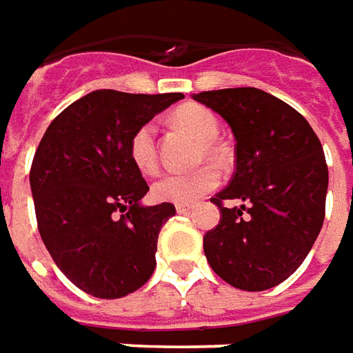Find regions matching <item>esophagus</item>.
Segmentation results:
<instances>
[{
  "label": "esophagus",
  "instance_id": "34e87169",
  "mask_svg": "<svg viewBox=\"0 0 353 353\" xmlns=\"http://www.w3.org/2000/svg\"><path fill=\"white\" fill-rule=\"evenodd\" d=\"M193 208V205H189V203H185V205H176V210L179 212V214H185V212H189Z\"/></svg>",
  "mask_w": 353,
  "mask_h": 353
}]
</instances>
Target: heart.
I'll return each mask as SVG.
<instances>
[{
  "label": "heart",
  "instance_id": "1",
  "mask_svg": "<svg viewBox=\"0 0 353 353\" xmlns=\"http://www.w3.org/2000/svg\"><path fill=\"white\" fill-rule=\"evenodd\" d=\"M174 121L177 125L191 131L193 135L203 141V157H210L218 160L222 158V150L216 145L220 123L218 117L205 106L199 104H185L174 112ZM129 157L135 168L150 176L158 170L157 154V129L154 123H143L137 127V131L129 139ZM220 183V174L214 166H203L193 172H170L158 177L152 183V195L162 203H195L196 199L208 195Z\"/></svg>",
  "mask_w": 353,
  "mask_h": 353
}]
</instances>
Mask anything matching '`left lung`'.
<instances>
[{"mask_svg": "<svg viewBox=\"0 0 353 353\" xmlns=\"http://www.w3.org/2000/svg\"><path fill=\"white\" fill-rule=\"evenodd\" d=\"M193 98L224 117L236 137V172L210 199L220 222L203 237L208 265L245 292L278 286L323 228L328 168L321 141L299 112L253 86ZM226 200L242 205L228 209Z\"/></svg>", "mask_w": 353, "mask_h": 353, "instance_id": "obj_1", "label": "left lung"}]
</instances>
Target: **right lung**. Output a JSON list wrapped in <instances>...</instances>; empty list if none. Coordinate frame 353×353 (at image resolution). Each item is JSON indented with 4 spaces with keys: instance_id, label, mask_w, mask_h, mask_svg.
<instances>
[{
    "instance_id": "1",
    "label": "right lung",
    "mask_w": 353,
    "mask_h": 353,
    "mask_svg": "<svg viewBox=\"0 0 353 353\" xmlns=\"http://www.w3.org/2000/svg\"><path fill=\"white\" fill-rule=\"evenodd\" d=\"M181 92L94 90L46 129L30 166L38 232L77 288L117 299L146 284L172 203L143 207L148 185L129 157V139Z\"/></svg>"
}]
</instances>
